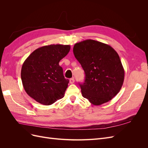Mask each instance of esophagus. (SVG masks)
<instances>
[{
  "instance_id": "34e87169",
  "label": "esophagus",
  "mask_w": 148,
  "mask_h": 148,
  "mask_svg": "<svg viewBox=\"0 0 148 148\" xmlns=\"http://www.w3.org/2000/svg\"><path fill=\"white\" fill-rule=\"evenodd\" d=\"M74 82H75L74 78H71V79H70V84H73V83H74Z\"/></svg>"
}]
</instances>
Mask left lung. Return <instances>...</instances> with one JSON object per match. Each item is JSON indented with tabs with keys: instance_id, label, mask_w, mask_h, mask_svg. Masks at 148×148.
<instances>
[{
	"instance_id": "obj_1",
	"label": "left lung",
	"mask_w": 148,
	"mask_h": 148,
	"mask_svg": "<svg viewBox=\"0 0 148 148\" xmlns=\"http://www.w3.org/2000/svg\"><path fill=\"white\" fill-rule=\"evenodd\" d=\"M73 53L85 73L79 84L82 96L99 106L117 95L124 81L125 71L119 56L108 44L92 39L76 43Z\"/></svg>"
}]
</instances>
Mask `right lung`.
Returning a JSON list of instances; mask_svg holds the SVG:
<instances>
[{"instance_id": "obj_1", "label": "right lung", "mask_w": 148, "mask_h": 148, "mask_svg": "<svg viewBox=\"0 0 148 148\" xmlns=\"http://www.w3.org/2000/svg\"><path fill=\"white\" fill-rule=\"evenodd\" d=\"M70 50V45L51 44L36 49L27 57L21 78L28 96L46 106L64 96L69 80L65 78L59 62Z\"/></svg>"}]
</instances>
